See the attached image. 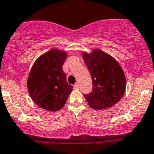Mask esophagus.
Returning a JSON list of instances; mask_svg holds the SVG:
<instances>
[{
	"label": "esophagus",
	"instance_id": "1",
	"mask_svg": "<svg viewBox=\"0 0 154 154\" xmlns=\"http://www.w3.org/2000/svg\"><path fill=\"white\" fill-rule=\"evenodd\" d=\"M79 88V84H75V85L73 86V89H78Z\"/></svg>",
	"mask_w": 154,
	"mask_h": 154
}]
</instances>
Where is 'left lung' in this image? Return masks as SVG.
Masks as SVG:
<instances>
[{
    "instance_id": "1",
    "label": "left lung",
    "mask_w": 154,
    "mask_h": 154,
    "mask_svg": "<svg viewBox=\"0 0 154 154\" xmlns=\"http://www.w3.org/2000/svg\"><path fill=\"white\" fill-rule=\"evenodd\" d=\"M92 80V91L84 94L91 108H110L122 98L126 89V78L118 62L100 49L91 54L82 53Z\"/></svg>"
}]
</instances>
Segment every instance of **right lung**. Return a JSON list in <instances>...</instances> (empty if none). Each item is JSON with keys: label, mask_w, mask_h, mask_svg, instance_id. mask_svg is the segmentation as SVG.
I'll return each instance as SVG.
<instances>
[{"label": "right lung", "mask_w": 154, "mask_h": 154, "mask_svg": "<svg viewBox=\"0 0 154 154\" xmlns=\"http://www.w3.org/2000/svg\"><path fill=\"white\" fill-rule=\"evenodd\" d=\"M66 58V51L51 49L39 57L31 68L27 89L32 101L43 109L60 110L71 92L72 86L63 70Z\"/></svg>", "instance_id": "obj_1"}]
</instances>
